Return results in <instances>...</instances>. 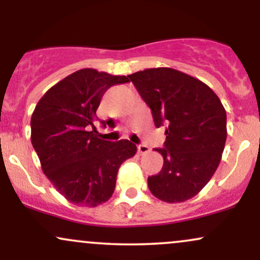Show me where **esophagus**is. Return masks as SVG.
I'll list each match as a JSON object with an SVG mask.
<instances>
[{"label": "esophagus", "instance_id": "1", "mask_svg": "<svg viewBox=\"0 0 260 260\" xmlns=\"http://www.w3.org/2000/svg\"><path fill=\"white\" fill-rule=\"evenodd\" d=\"M149 151H150V148H149L148 145H145V144H140V145H138V153H139L140 155L148 154Z\"/></svg>", "mask_w": 260, "mask_h": 260}]
</instances>
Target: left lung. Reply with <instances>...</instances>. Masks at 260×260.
Segmentation results:
<instances>
[{
    "label": "left lung",
    "mask_w": 260,
    "mask_h": 260,
    "mask_svg": "<svg viewBox=\"0 0 260 260\" xmlns=\"http://www.w3.org/2000/svg\"><path fill=\"white\" fill-rule=\"evenodd\" d=\"M157 128L166 126L164 157L157 175L148 177L160 201L181 203L198 194L215 174L225 148L226 111L202 80L174 70L149 68L129 74Z\"/></svg>",
    "instance_id": "obj_1"
}]
</instances>
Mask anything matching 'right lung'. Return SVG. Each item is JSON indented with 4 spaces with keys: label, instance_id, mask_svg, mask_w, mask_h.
I'll return each mask as SVG.
<instances>
[{
    "label": "right lung",
    "instance_id": "obj_1",
    "mask_svg": "<svg viewBox=\"0 0 260 260\" xmlns=\"http://www.w3.org/2000/svg\"><path fill=\"white\" fill-rule=\"evenodd\" d=\"M127 82L126 76L83 68L50 88L35 106L31 144L44 174L73 204L94 208L109 201L122 162L137 153L129 140L112 143L94 134L103 95ZM100 123L105 127L113 122Z\"/></svg>",
    "mask_w": 260,
    "mask_h": 260
}]
</instances>
